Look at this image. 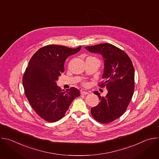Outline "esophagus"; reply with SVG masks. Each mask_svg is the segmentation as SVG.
Instances as JSON below:
<instances>
[{
	"label": "esophagus",
	"instance_id": "34e87169",
	"mask_svg": "<svg viewBox=\"0 0 159 159\" xmlns=\"http://www.w3.org/2000/svg\"><path fill=\"white\" fill-rule=\"evenodd\" d=\"M80 94H81V95H87V94H88L89 93H88V92H87V91H84V90H81Z\"/></svg>",
	"mask_w": 159,
	"mask_h": 159
}]
</instances>
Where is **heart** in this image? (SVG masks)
Returning a JSON list of instances; mask_svg holds the SVG:
<instances>
[{"label":"heart","mask_w":159,"mask_h":159,"mask_svg":"<svg viewBox=\"0 0 159 159\" xmlns=\"http://www.w3.org/2000/svg\"><path fill=\"white\" fill-rule=\"evenodd\" d=\"M82 85H83L84 87H87L88 85H89V84H88V82H84L82 83Z\"/></svg>","instance_id":"obj_1"}]
</instances>
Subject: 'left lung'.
Listing matches in <instances>:
<instances>
[{"label": "left lung", "mask_w": 159, "mask_h": 159, "mask_svg": "<svg viewBox=\"0 0 159 159\" xmlns=\"http://www.w3.org/2000/svg\"><path fill=\"white\" fill-rule=\"evenodd\" d=\"M90 52L102 55L104 61L103 80L100 87H106L105 97L95 91L100 100L99 104L91 108L92 116L101 123H109L119 118L125 112L133 95L134 70L128 55L119 48L109 43L86 47Z\"/></svg>", "instance_id": "obj_1"}]
</instances>
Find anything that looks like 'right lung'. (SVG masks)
Listing matches in <instances>:
<instances>
[{
  "instance_id": "add662e5",
  "label": "right lung",
  "mask_w": 159,
  "mask_h": 159,
  "mask_svg": "<svg viewBox=\"0 0 159 159\" xmlns=\"http://www.w3.org/2000/svg\"><path fill=\"white\" fill-rule=\"evenodd\" d=\"M81 46L70 48L49 44L39 48L30 59L22 77L25 95L36 114L48 122H56L65 115L71 103L80 94L72 87L66 91L56 81L64 72L67 57L77 53Z\"/></svg>"
}]
</instances>
